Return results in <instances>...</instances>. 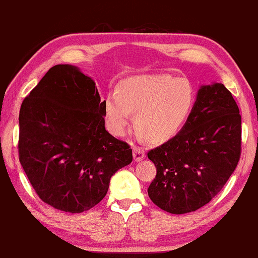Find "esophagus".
<instances>
[{"label": "esophagus", "mask_w": 258, "mask_h": 258, "mask_svg": "<svg viewBox=\"0 0 258 258\" xmlns=\"http://www.w3.org/2000/svg\"><path fill=\"white\" fill-rule=\"evenodd\" d=\"M145 158L144 150L141 148H134V160L135 161H141Z\"/></svg>", "instance_id": "1"}]
</instances>
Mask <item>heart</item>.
Segmentation results:
<instances>
[{"label":"heart","instance_id":"b5f03b06","mask_svg":"<svg viewBox=\"0 0 258 258\" xmlns=\"http://www.w3.org/2000/svg\"><path fill=\"white\" fill-rule=\"evenodd\" d=\"M195 104V92L187 82L164 75H137L118 83L116 93L105 99L107 125L123 135L135 112L138 134L151 142L174 136L187 121Z\"/></svg>","mask_w":258,"mask_h":258}]
</instances>
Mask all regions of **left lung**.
Masks as SVG:
<instances>
[{
  "instance_id": "8db88e82",
  "label": "left lung",
  "mask_w": 258,
  "mask_h": 258,
  "mask_svg": "<svg viewBox=\"0 0 258 258\" xmlns=\"http://www.w3.org/2000/svg\"><path fill=\"white\" fill-rule=\"evenodd\" d=\"M241 154V115L221 83L202 85L184 125L148 153L157 175L148 189L158 208L173 215L196 211L220 191Z\"/></svg>"
}]
</instances>
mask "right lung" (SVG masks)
Returning <instances> with one entry per match:
<instances>
[{"label": "right lung", "mask_w": 258, "mask_h": 258, "mask_svg": "<svg viewBox=\"0 0 258 258\" xmlns=\"http://www.w3.org/2000/svg\"><path fill=\"white\" fill-rule=\"evenodd\" d=\"M96 83L77 67L56 64L19 110V161L41 200L81 213L108 191L113 174L133 161L126 143L105 128Z\"/></svg>", "instance_id": "right-lung-1"}]
</instances>
